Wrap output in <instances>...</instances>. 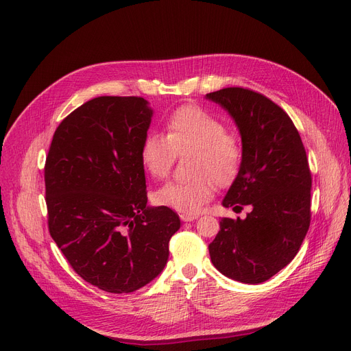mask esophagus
Here are the masks:
<instances>
[{
	"label": "esophagus",
	"instance_id": "esophagus-1",
	"mask_svg": "<svg viewBox=\"0 0 351 351\" xmlns=\"http://www.w3.org/2000/svg\"><path fill=\"white\" fill-rule=\"evenodd\" d=\"M182 222H192V220L197 219V215H191V213H182L180 215Z\"/></svg>",
	"mask_w": 351,
	"mask_h": 351
}]
</instances>
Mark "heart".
Instances as JSON below:
<instances>
[{"label": "heart", "mask_w": 351, "mask_h": 351, "mask_svg": "<svg viewBox=\"0 0 351 351\" xmlns=\"http://www.w3.org/2000/svg\"><path fill=\"white\" fill-rule=\"evenodd\" d=\"M165 136L149 132L142 139L139 156L154 179L169 173L175 155L191 152L186 180H172L159 188L152 199L156 205L182 213H196L213 195L216 186H228L242 166V146L226 132L225 123L206 109L183 105L165 122Z\"/></svg>", "instance_id": "obj_1"}]
</instances>
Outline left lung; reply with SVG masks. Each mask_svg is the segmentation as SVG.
Segmentation results:
<instances>
[{
  "mask_svg": "<svg viewBox=\"0 0 351 351\" xmlns=\"http://www.w3.org/2000/svg\"><path fill=\"white\" fill-rule=\"evenodd\" d=\"M206 98L225 108L242 136V166L222 205L245 219L223 217L209 245L213 266L228 278L257 285L286 267L310 226L311 173L290 117L265 95L223 88Z\"/></svg>",
  "mask_w": 351,
  "mask_h": 351,
  "instance_id": "8db88e82",
  "label": "left lung"
}]
</instances>
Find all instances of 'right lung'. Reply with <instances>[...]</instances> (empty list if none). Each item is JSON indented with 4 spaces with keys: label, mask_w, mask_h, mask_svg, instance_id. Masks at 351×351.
Segmentation results:
<instances>
[{
    "label": "right lung",
    "mask_w": 351,
    "mask_h": 351,
    "mask_svg": "<svg viewBox=\"0 0 351 351\" xmlns=\"http://www.w3.org/2000/svg\"><path fill=\"white\" fill-rule=\"evenodd\" d=\"M154 110L141 97H98L71 112L45 160L48 229L71 267L108 293L163 270L176 212L149 208L139 149Z\"/></svg>",
    "instance_id": "right-lung-1"
}]
</instances>
